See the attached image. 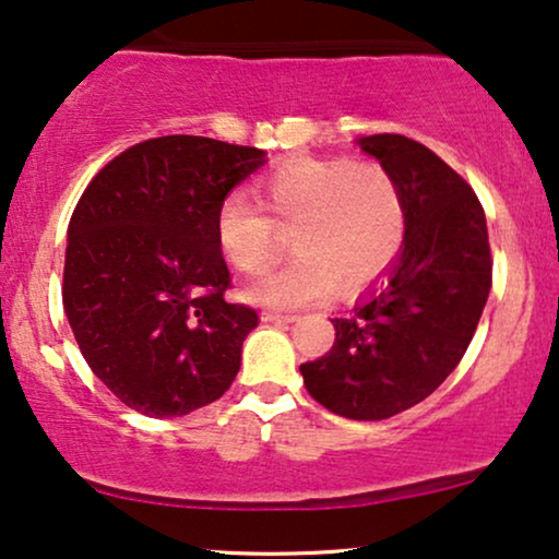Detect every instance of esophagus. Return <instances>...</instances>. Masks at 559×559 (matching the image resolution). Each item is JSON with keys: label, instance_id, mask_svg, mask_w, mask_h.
<instances>
[{"label": "esophagus", "instance_id": "34e87169", "mask_svg": "<svg viewBox=\"0 0 559 559\" xmlns=\"http://www.w3.org/2000/svg\"><path fill=\"white\" fill-rule=\"evenodd\" d=\"M263 322H296V314H281V312H263Z\"/></svg>", "mask_w": 559, "mask_h": 559}]
</instances>
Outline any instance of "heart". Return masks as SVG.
I'll return each mask as SVG.
<instances>
[{
	"label": "heart",
	"mask_w": 559,
	"mask_h": 559,
	"mask_svg": "<svg viewBox=\"0 0 559 559\" xmlns=\"http://www.w3.org/2000/svg\"><path fill=\"white\" fill-rule=\"evenodd\" d=\"M258 205L231 193L216 209V239L237 271L260 275L294 235L299 260L250 286L252 301L299 309L335 294L356 296L400 258L407 211L400 182L379 162L296 157L258 182Z\"/></svg>",
	"instance_id": "1"
}]
</instances>
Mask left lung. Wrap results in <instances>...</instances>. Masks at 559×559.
<instances>
[{"label":"left lung","instance_id":"left-lung-1","mask_svg":"<svg viewBox=\"0 0 559 559\" xmlns=\"http://www.w3.org/2000/svg\"><path fill=\"white\" fill-rule=\"evenodd\" d=\"M358 144L400 182L405 245L384 284L332 320V348L299 371L330 413L386 420L433 394L462 361L490 294L492 258L475 190L438 154L400 133Z\"/></svg>","mask_w":559,"mask_h":559}]
</instances>
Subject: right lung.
<instances>
[{
    "instance_id": "obj_1",
    "label": "right lung",
    "mask_w": 559,
    "mask_h": 559,
    "mask_svg": "<svg viewBox=\"0 0 559 559\" xmlns=\"http://www.w3.org/2000/svg\"><path fill=\"white\" fill-rule=\"evenodd\" d=\"M265 152L206 136L141 141L92 178L69 222L63 312L84 361L150 418L229 390L258 312L227 301L216 209Z\"/></svg>"
}]
</instances>
